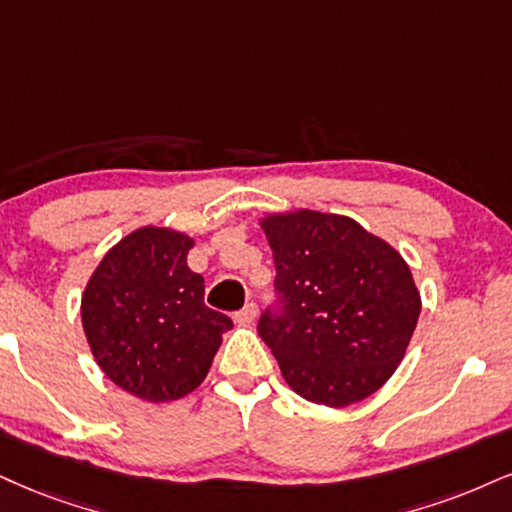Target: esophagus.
<instances>
[{
    "label": "esophagus",
    "mask_w": 512,
    "mask_h": 512,
    "mask_svg": "<svg viewBox=\"0 0 512 512\" xmlns=\"http://www.w3.org/2000/svg\"><path fill=\"white\" fill-rule=\"evenodd\" d=\"M256 304H246L242 311L235 313V323L237 325H251L256 320Z\"/></svg>",
    "instance_id": "obj_1"
}]
</instances>
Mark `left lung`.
<instances>
[{"instance_id":"left-lung-1","label":"left lung","mask_w":512,"mask_h":512,"mask_svg":"<svg viewBox=\"0 0 512 512\" xmlns=\"http://www.w3.org/2000/svg\"><path fill=\"white\" fill-rule=\"evenodd\" d=\"M275 258L282 311L258 334L306 401L344 408L375 394L406 356L420 292L403 256L349 216L323 211L258 218Z\"/></svg>"}]
</instances>
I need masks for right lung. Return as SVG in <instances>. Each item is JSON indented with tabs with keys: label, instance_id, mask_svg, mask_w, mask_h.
I'll return each instance as SVG.
<instances>
[{
	"label": "right lung",
	"instance_id": "obj_1",
	"mask_svg": "<svg viewBox=\"0 0 512 512\" xmlns=\"http://www.w3.org/2000/svg\"><path fill=\"white\" fill-rule=\"evenodd\" d=\"M194 239L144 225L106 251L80 301L82 330L109 380L142 401H178L206 380L227 315L204 306L187 266Z\"/></svg>",
	"mask_w": 512,
	"mask_h": 512
}]
</instances>
